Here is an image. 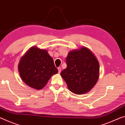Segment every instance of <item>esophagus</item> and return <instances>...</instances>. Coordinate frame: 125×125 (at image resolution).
<instances>
[{"instance_id":"obj_1","label":"esophagus","mask_w":125,"mask_h":125,"mask_svg":"<svg viewBox=\"0 0 125 125\" xmlns=\"http://www.w3.org/2000/svg\"><path fill=\"white\" fill-rule=\"evenodd\" d=\"M58 73H60L61 72V67H58Z\"/></svg>"}]
</instances>
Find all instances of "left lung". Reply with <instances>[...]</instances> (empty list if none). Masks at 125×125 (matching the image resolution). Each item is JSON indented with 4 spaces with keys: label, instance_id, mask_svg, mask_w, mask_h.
<instances>
[{
    "label": "left lung",
    "instance_id": "obj_1",
    "mask_svg": "<svg viewBox=\"0 0 125 125\" xmlns=\"http://www.w3.org/2000/svg\"><path fill=\"white\" fill-rule=\"evenodd\" d=\"M67 68L61 72L68 87L75 94L87 93L97 82L100 66L96 57L86 47L69 52Z\"/></svg>",
    "mask_w": 125,
    "mask_h": 125
}]
</instances>
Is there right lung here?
<instances>
[{"instance_id": "add662e5", "label": "right lung", "mask_w": 125, "mask_h": 125, "mask_svg": "<svg viewBox=\"0 0 125 125\" xmlns=\"http://www.w3.org/2000/svg\"><path fill=\"white\" fill-rule=\"evenodd\" d=\"M18 70L24 82L38 90L44 87L51 76L58 73L53 59L47 51L35 46L21 58Z\"/></svg>"}]
</instances>
